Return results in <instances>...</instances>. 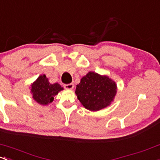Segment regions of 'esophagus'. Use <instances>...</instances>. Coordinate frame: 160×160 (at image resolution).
Wrapping results in <instances>:
<instances>
[{
	"mask_svg": "<svg viewBox=\"0 0 160 160\" xmlns=\"http://www.w3.org/2000/svg\"><path fill=\"white\" fill-rule=\"evenodd\" d=\"M64 88L66 90H72L73 88V83H69V84H65Z\"/></svg>",
	"mask_w": 160,
	"mask_h": 160,
	"instance_id": "esophagus-1",
	"label": "esophagus"
}]
</instances>
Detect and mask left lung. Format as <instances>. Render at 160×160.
I'll list each match as a JSON object with an SVG mask.
<instances>
[{
    "instance_id": "obj_1",
    "label": "left lung",
    "mask_w": 160,
    "mask_h": 160,
    "mask_svg": "<svg viewBox=\"0 0 160 160\" xmlns=\"http://www.w3.org/2000/svg\"><path fill=\"white\" fill-rule=\"evenodd\" d=\"M117 92L116 82L107 75L90 71L77 85L75 93L87 110L99 111L109 107Z\"/></svg>"
}]
</instances>
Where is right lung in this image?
<instances>
[{
  "instance_id": "right-lung-1",
  "label": "right lung",
  "mask_w": 160,
  "mask_h": 160,
  "mask_svg": "<svg viewBox=\"0 0 160 160\" xmlns=\"http://www.w3.org/2000/svg\"><path fill=\"white\" fill-rule=\"evenodd\" d=\"M31 93L32 98L38 103L47 106L54 100V97L63 90L59 83H50L45 74L40 75L36 80L31 83Z\"/></svg>"
}]
</instances>
